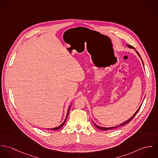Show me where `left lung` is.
<instances>
[{"instance_id":"8db88e82","label":"left lung","mask_w":158,"mask_h":158,"mask_svg":"<svg viewBox=\"0 0 158 158\" xmlns=\"http://www.w3.org/2000/svg\"><path fill=\"white\" fill-rule=\"evenodd\" d=\"M127 46L129 47V48H133V49H135L134 47H133L131 45H129V44H127ZM135 52H136V53H137V55L139 56V57L141 58V57H140V55H139V53L137 52V51H136L135 50ZM141 60H142V58H141ZM140 107H141V106L139 107V108L136 111V112H135V114H134V115L130 118H129L128 120H127L126 122H123V123H121L120 125H119V127H121V126H123V125H125V124H127V123H128L129 122H130L134 117H135V115H136V114L137 113V112L139 111V109L140 108ZM92 122H93V121H92ZM93 123H94V126H95L97 128H98V129H100V130H105V131H106V130H111V129H114V128H117L118 126H117V127H109V128H106V127H100V126H98V125H97L96 123H95L94 122H93Z\"/></svg>"}]
</instances>
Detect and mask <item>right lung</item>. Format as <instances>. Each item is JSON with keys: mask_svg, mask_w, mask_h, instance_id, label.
I'll use <instances>...</instances> for the list:
<instances>
[{"mask_svg": "<svg viewBox=\"0 0 158 158\" xmlns=\"http://www.w3.org/2000/svg\"><path fill=\"white\" fill-rule=\"evenodd\" d=\"M70 107H71V106H69V108L68 114H67V115H66V118H65L64 121L63 122V123H62V124H61L59 127H56V128H50H50H48L49 130H59V129H60L61 127H63V125H64V123H65V122H66V118H67V117H68V114H69V110H70Z\"/></svg>", "mask_w": 158, "mask_h": 158, "instance_id": "right-lung-1", "label": "right lung"}]
</instances>
